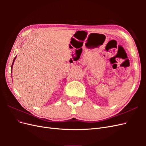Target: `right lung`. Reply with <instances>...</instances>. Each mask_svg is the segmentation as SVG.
<instances>
[{
    "label": "right lung",
    "mask_w": 146,
    "mask_h": 146,
    "mask_svg": "<svg viewBox=\"0 0 146 146\" xmlns=\"http://www.w3.org/2000/svg\"><path fill=\"white\" fill-rule=\"evenodd\" d=\"M16 57L15 58H14V60H13V64H12V66H11V69H12V68H13V63H14V61H15V59H16Z\"/></svg>",
    "instance_id": "right-lung-1"
}]
</instances>
